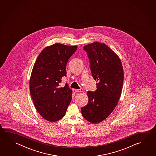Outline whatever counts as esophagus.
I'll list each match as a JSON object with an SVG mask.
<instances>
[{"label": "esophagus", "mask_w": 156, "mask_h": 156, "mask_svg": "<svg viewBox=\"0 0 156 156\" xmlns=\"http://www.w3.org/2000/svg\"><path fill=\"white\" fill-rule=\"evenodd\" d=\"M74 91H76V92H77V93H81V92H83V89H74Z\"/></svg>", "instance_id": "obj_1"}]
</instances>
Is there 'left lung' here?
Listing matches in <instances>:
<instances>
[{"instance_id": "left-lung-1", "label": "left lung", "mask_w": 156, "mask_h": 156, "mask_svg": "<svg viewBox=\"0 0 156 156\" xmlns=\"http://www.w3.org/2000/svg\"><path fill=\"white\" fill-rule=\"evenodd\" d=\"M90 70L98 83L95 92L88 91L89 101L81 108L86 120L98 124L108 117L117 106L123 87L124 73L120 58L105 44L94 42L83 48Z\"/></svg>"}]
</instances>
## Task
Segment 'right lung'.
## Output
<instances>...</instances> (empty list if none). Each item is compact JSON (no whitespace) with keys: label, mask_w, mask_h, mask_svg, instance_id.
Listing matches in <instances>:
<instances>
[{"label":"right lung","mask_w":156,"mask_h":156,"mask_svg":"<svg viewBox=\"0 0 156 156\" xmlns=\"http://www.w3.org/2000/svg\"><path fill=\"white\" fill-rule=\"evenodd\" d=\"M77 46L53 44L44 48L37 58L30 80V96L37 111L45 119L55 122L65 116L72 91L66 83V65Z\"/></svg>","instance_id":"add662e5"}]
</instances>
